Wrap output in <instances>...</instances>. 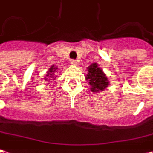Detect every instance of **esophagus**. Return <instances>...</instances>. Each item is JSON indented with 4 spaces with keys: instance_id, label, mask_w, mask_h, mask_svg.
I'll list each match as a JSON object with an SVG mask.
<instances>
[{
    "instance_id": "34e87169",
    "label": "esophagus",
    "mask_w": 153,
    "mask_h": 153,
    "mask_svg": "<svg viewBox=\"0 0 153 153\" xmlns=\"http://www.w3.org/2000/svg\"><path fill=\"white\" fill-rule=\"evenodd\" d=\"M70 63L72 64V65H77V64H78V62L75 61V60H71V61H70Z\"/></svg>"
}]
</instances>
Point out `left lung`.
<instances>
[{"label": "left lung", "instance_id": "left-lung-1", "mask_svg": "<svg viewBox=\"0 0 153 153\" xmlns=\"http://www.w3.org/2000/svg\"><path fill=\"white\" fill-rule=\"evenodd\" d=\"M87 69L88 74L86 75V79L89 81L91 90L93 92L103 91L108 86L109 81L102 69L98 68L97 63L91 64Z\"/></svg>", "mask_w": 153, "mask_h": 153}]
</instances>
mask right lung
<instances>
[{"mask_svg": "<svg viewBox=\"0 0 153 153\" xmlns=\"http://www.w3.org/2000/svg\"><path fill=\"white\" fill-rule=\"evenodd\" d=\"M57 68H55V66L54 65H52V68H50V70H49V72H48V75L47 77H49L50 79H49V80H51V79H56V77H55V72H56V70ZM48 78H46L45 79H47Z\"/></svg>", "mask_w": 153, "mask_h": 153, "instance_id": "right-lung-1", "label": "right lung"}]
</instances>
